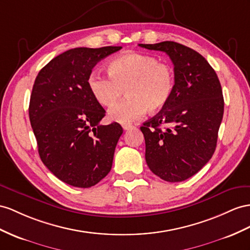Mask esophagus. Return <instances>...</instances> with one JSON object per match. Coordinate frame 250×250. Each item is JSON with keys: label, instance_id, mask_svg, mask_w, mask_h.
Wrapping results in <instances>:
<instances>
[{"label": "esophagus", "instance_id": "1", "mask_svg": "<svg viewBox=\"0 0 250 250\" xmlns=\"http://www.w3.org/2000/svg\"><path fill=\"white\" fill-rule=\"evenodd\" d=\"M134 125H130V124H126V125H123V127H124V130H130V129H132Z\"/></svg>", "mask_w": 250, "mask_h": 250}]
</instances>
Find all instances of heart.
<instances>
[{"label": "heart", "mask_w": 250, "mask_h": 250, "mask_svg": "<svg viewBox=\"0 0 250 250\" xmlns=\"http://www.w3.org/2000/svg\"><path fill=\"white\" fill-rule=\"evenodd\" d=\"M108 76L94 72L87 86L94 99L102 106L114 105L125 91L127 99L108 111V118L129 124L146 111L155 113L168 104L174 89V70L154 56L127 52L107 64Z\"/></svg>", "instance_id": "b5f03b06"}]
</instances>
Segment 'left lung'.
Here are the masks:
<instances>
[{
  "label": "left lung",
  "instance_id": "8db88e82",
  "mask_svg": "<svg viewBox=\"0 0 250 250\" xmlns=\"http://www.w3.org/2000/svg\"><path fill=\"white\" fill-rule=\"evenodd\" d=\"M138 45L167 54L175 77L168 104L140 126L146 162L162 180L183 182L197 173L215 151L224 114L221 83L207 60L183 44L165 41Z\"/></svg>",
  "mask_w": 250,
  "mask_h": 250
}]
</instances>
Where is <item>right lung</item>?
<instances>
[{"mask_svg":"<svg viewBox=\"0 0 250 250\" xmlns=\"http://www.w3.org/2000/svg\"><path fill=\"white\" fill-rule=\"evenodd\" d=\"M120 48L66 50L35 80L28 112L40 158L56 177L73 187L95 186L111 171L124 130L117 123L99 124L105 111L89 92L87 78L96 64Z\"/></svg>","mask_w":250,"mask_h":250,"instance_id":"obj_1","label":"right lung"}]
</instances>
